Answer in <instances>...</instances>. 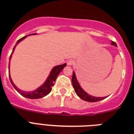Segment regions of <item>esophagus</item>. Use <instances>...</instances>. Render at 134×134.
<instances>
[{
    "instance_id": "34e87169",
    "label": "esophagus",
    "mask_w": 134,
    "mask_h": 134,
    "mask_svg": "<svg viewBox=\"0 0 134 134\" xmlns=\"http://www.w3.org/2000/svg\"><path fill=\"white\" fill-rule=\"evenodd\" d=\"M74 60H73L72 59H69V60H68V61H67V65H69V66H71V65H72L73 64H74Z\"/></svg>"
}]
</instances>
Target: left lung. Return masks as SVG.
<instances>
[{"label":"left lung","mask_w":134,"mask_h":134,"mask_svg":"<svg viewBox=\"0 0 134 134\" xmlns=\"http://www.w3.org/2000/svg\"><path fill=\"white\" fill-rule=\"evenodd\" d=\"M111 45L117 47L116 43L115 42H114V41H111ZM71 82H72V85L74 87L75 92L76 93L78 97L82 99L83 100L90 102V103H94V102H98V101L102 100L105 98V97H96V96H91L89 93H87L85 90H82V88L80 87V85L78 83V80H77L76 74H75L74 71H73Z\"/></svg>","instance_id":"8db88e82"}]
</instances>
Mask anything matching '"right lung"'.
<instances>
[{
  "label": "right lung",
  "mask_w": 134,
  "mask_h": 134,
  "mask_svg": "<svg viewBox=\"0 0 134 134\" xmlns=\"http://www.w3.org/2000/svg\"><path fill=\"white\" fill-rule=\"evenodd\" d=\"M36 34H29V35L23 37L22 38L19 39L17 42H16V45L14 46V49H13V51L12 52V54H11L10 57H9V60H11L12 58V55L14 53V51L16 48V45L22 41L23 39H25L27 36L30 35H36ZM9 64L10 63H9ZM67 65L66 63H64L63 65H57V66H55L52 68V71H50V74H49L48 77L47 78V80H45V82L41 86V87H39L38 89H36L34 91H32V92H25V91H23V90H20V89H18L15 84H14V82H13L12 80V78H11L10 76V74H9V80H10V82L12 83V85H13V87H14V89L18 92V93H20V95L24 96V97L27 98H30V99H38V98H41L44 97L45 96H47V94L51 92L52 90V87L54 86V82L56 81V78L58 77V76L59 75V74L60 73L63 69L64 67H65Z\"/></svg>",
  "instance_id": "obj_1"
}]
</instances>
